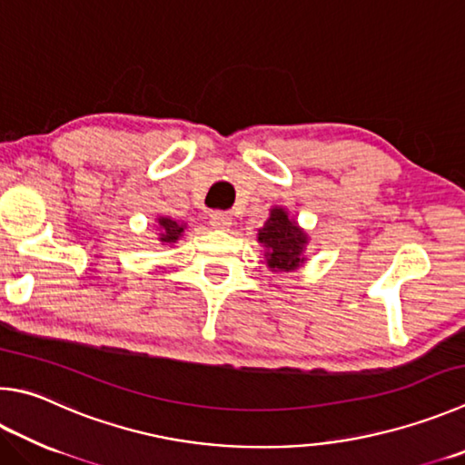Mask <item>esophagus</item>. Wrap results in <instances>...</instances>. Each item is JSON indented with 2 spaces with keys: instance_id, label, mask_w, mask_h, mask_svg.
I'll list each match as a JSON object with an SVG mask.
<instances>
[{
  "instance_id": "34e87169",
  "label": "esophagus",
  "mask_w": 465,
  "mask_h": 465,
  "mask_svg": "<svg viewBox=\"0 0 465 465\" xmlns=\"http://www.w3.org/2000/svg\"><path fill=\"white\" fill-rule=\"evenodd\" d=\"M209 223L215 227V230H227L232 225V215L227 211H211L209 213Z\"/></svg>"
}]
</instances>
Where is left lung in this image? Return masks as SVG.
<instances>
[{"label": "left lung", "instance_id": "8db88e82", "mask_svg": "<svg viewBox=\"0 0 465 465\" xmlns=\"http://www.w3.org/2000/svg\"><path fill=\"white\" fill-rule=\"evenodd\" d=\"M258 242L266 248L268 266L272 270L297 268L302 260V246L307 243V235L294 225L282 209L270 211V219L258 232Z\"/></svg>", "mask_w": 465, "mask_h": 465}]
</instances>
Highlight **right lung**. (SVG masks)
Returning a JSON list of instances; mask_svg holds the SVG:
<instances>
[{"instance_id": "1", "label": "right lung", "mask_w": 465, "mask_h": 465, "mask_svg": "<svg viewBox=\"0 0 465 465\" xmlns=\"http://www.w3.org/2000/svg\"><path fill=\"white\" fill-rule=\"evenodd\" d=\"M158 230L163 232L160 233V242H176L179 240V235L183 233L184 227L181 223H176L174 219H168V217H160L158 219Z\"/></svg>"}]
</instances>
